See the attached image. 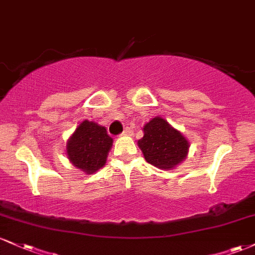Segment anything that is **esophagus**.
<instances>
[{
	"instance_id": "34e87169",
	"label": "esophagus",
	"mask_w": 255,
	"mask_h": 255,
	"mask_svg": "<svg viewBox=\"0 0 255 255\" xmlns=\"http://www.w3.org/2000/svg\"><path fill=\"white\" fill-rule=\"evenodd\" d=\"M122 134H124V135H133V129H131V128H129V127H127V128H126V129L124 130V133H122Z\"/></svg>"
}]
</instances>
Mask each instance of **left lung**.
I'll list each match as a JSON object with an SVG mask.
<instances>
[{"instance_id": "left-lung-1", "label": "left lung", "mask_w": 255, "mask_h": 255, "mask_svg": "<svg viewBox=\"0 0 255 255\" xmlns=\"http://www.w3.org/2000/svg\"><path fill=\"white\" fill-rule=\"evenodd\" d=\"M145 159L160 169H170L186 158L188 141L165 120L152 119L144 127V136L137 141Z\"/></svg>"}]
</instances>
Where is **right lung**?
Returning <instances> with one entry per match:
<instances>
[{"instance_id": "add662e5", "label": "right lung", "mask_w": 255, "mask_h": 255, "mask_svg": "<svg viewBox=\"0 0 255 255\" xmlns=\"http://www.w3.org/2000/svg\"><path fill=\"white\" fill-rule=\"evenodd\" d=\"M111 145L105 127L85 120L67 142V154L75 168L93 174L103 168Z\"/></svg>"}]
</instances>
